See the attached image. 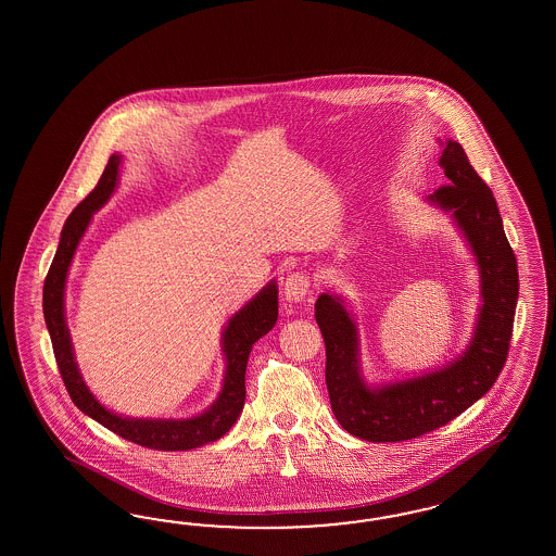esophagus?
<instances>
[{
	"mask_svg": "<svg viewBox=\"0 0 556 556\" xmlns=\"http://www.w3.org/2000/svg\"><path fill=\"white\" fill-rule=\"evenodd\" d=\"M283 293L289 303L305 302V298L309 293V277L305 273H291L286 279Z\"/></svg>",
	"mask_w": 556,
	"mask_h": 556,
	"instance_id": "obj_1",
	"label": "esophagus"
}]
</instances>
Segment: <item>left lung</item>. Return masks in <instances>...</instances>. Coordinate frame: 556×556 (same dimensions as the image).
<instances>
[{
	"instance_id": "8db88e82",
	"label": "left lung",
	"mask_w": 556,
	"mask_h": 556,
	"mask_svg": "<svg viewBox=\"0 0 556 556\" xmlns=\"http://www.w3.org/2000/svg\"><path fill=\"white\" fill-rule=\"evenodd\" d=\"M448 186L426 203L448 214L469 244L481 287L471 340L444 367L369 383L361 363L353 312L338 293H321L316 321L326 344V386L338 424L369 442H400L432 432L481 400L505 365L518 303V263L504 232L497 202L456 140H438Z\"/></svg>"
}]
</instances>
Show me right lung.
<instances>
[{"instance_id":"1","label":"right lung","mask_w":556,"mask_h":556,"mask_svg":"<svg viewBox=\"0 0 556 556\" xmlns=\"http://www.w3.org/2000/svg\"><path fill=\"white\" fill-rule=\"evenodd\" d=\"M119 165H122V154L114 152L103 168L96 189L71 212V216L63 226L59 249L54 253L51 269L45 279V291H42L45 321L51 334L52 351H54L61 377L65 381V388L73 404L77 405L85 416L100 421L103 428L112 430L114 434L147 448L191 451L224 437L238 420L247 400L244 375H247L249 354L253 351L254 342L265 337L277 321L279 289H277V281L273 279L254 295L251 302L242 305L224 326L222 338H219L222 356L226 361L224 383L216 402L207 409H203L202 414L191 418H132V416H122L108 409L89 391L79 365L75 361L67 318H65V287H67V275L73 256L77 253V247L87 232V226L91 224L93 214L108 203L118 187Z\"/></svg>"}]
</instances>
